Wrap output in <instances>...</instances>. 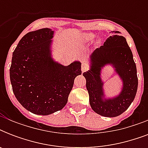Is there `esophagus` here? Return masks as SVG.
<instances>
[{
	"mask_svg": "<svg viewBox=\"0 0 148 148\" xmlns=\"http://www.w3.org/2000/svg\"><path fill=\"white\" fill-rule=\"evenodd\" d=\"M87 70H88V66H87V64H82V65H81V71L84 72Z\"/></svg>",
	"mask_w": 148,
	"mask_h": 148,
	"instance_id": "34e87169",
	"label": "esophagus"
}]
</instances>
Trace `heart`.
Returning a JSON list of instances; mask_svg holds the SVG:
<instances>
[{
  "label": "heart",
  "instance_id": "heart-1",
  "mask_svg": "<svg viewBox=\"0 0 148 148\" xmlns=\"http://www.w3.org/2000/svg\"><path fill=\"white\" fill-rule=\"evenodd\" d=\"M94 38H95V34H85L83 36V39L84 40H90Z\"/></svg>",
  "mask_w": 148,
  "mask_h": 148
}]
</instances>
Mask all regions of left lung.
<instances>
[{"label": "left lung", "instance_id": "obj_1", "mask_svg": "<svg viewBox=\"0 0 148 148\" xmlns=\"http://www.w3.org/2000/svg\"><path fill=\"white\" fill-rule=\"evenodd\" d=\"M110 36L103 46L90 56V69L83 74L92 110L103 117H117L129 108L136 96L138 79L133 54L125 38L117 31ZM110 64L122 81V91L114 98L106 99L103 91L101 70Z\"/></svg>", "mask_w": 148, "mask_h": 148}]
</instances>
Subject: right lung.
I'll return each instance as SVG.
<instances>
[{
	"label": "right lung",
	"mask_w": 148,
	"mask_h": 148,
	"mask_svg": "<svg viewBox=\"0 0 148 148\" xmlns=\"http://www.w3.org/2000/svg\"><path fill=\"white\" fill-rule=\"evenodd\" d=\"M50 28L31 31L23 37L13 52L10 79L13 92L29 111L49 115L61 110L67 102L74 81L81 74V64L64 66L53 60Z\"/></svg>",
	"instance_id": "obj_1"
}]
</instances>
